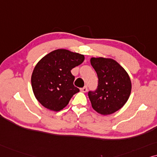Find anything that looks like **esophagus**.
I'll return each mask as SVG.
<instances>
[{
	"label": "esophagus",
	"mask_w": 157,
	"mask_h": 157,
	"mask_svg": "<svg viewBox=\"0 0 157 157\" xmlns=\"http://www.w3.org/2000/svg\"><path fill=\"white\" fill-rule=\"evenodd\" d=\"M80 90L82 92V93H86L87 91V86H85L84 87H82V88L80 89Z\"/></svg>",
	"instance_id": "34e87169"
}]
</instances>
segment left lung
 Wrapping results in <instances>:
<instances>
[{"mask_svg": "<svg viewBox=\"0 0 157 157\" xmlns=\"http://www.w3.org/2000/svg\"><path fill=\"white\" fill-rule=\"evenodd\" d=\"M97 73L98 87L88 92L92 107L102 115H110L121 109L130 96L131 82L126 70L118 62L107 58H91Z\"/></svg>", "mask_w": 157, "mask_h": 157, "instance_id": "left-lung-1", "label": "left lung"}]
</instances>
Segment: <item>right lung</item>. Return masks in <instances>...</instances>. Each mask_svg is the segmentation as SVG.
Segmentation results:
<instances>
[{
	"mask_svg": "<svg viewBox=\"0 0 157 157\" xmlns=\"http://www.w3.org/2000/svg\"><path fill=\"white\" fill-rule=\"evenodd\" d=\"M84 59L82 54L57 49L37 63L31 75V86L35 97L44 107L59 111L80 91L73 84L75 77L71 70Z\"/></svg>",
	"mask_w": 157,
	"mask_h": 157,
	"instance_id": "right-lung-1",
	"label": "right lung"
}]
</instances>
